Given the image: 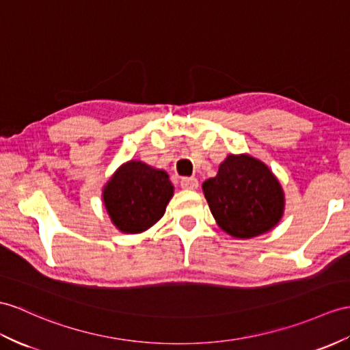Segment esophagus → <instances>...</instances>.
<instances>
[{"label":"esophagus","mask_w":350,"mask_h":350,"mask_svg":"<svg viewBox=\"0 0 350 350\" xmlns=\"http://www.w3.org/2000/svg\"><path fill=\"white\" fill-rule=\"evenodd\" d=\"M181 187L184 190H196L199 187V181L196 180V178L185 176L181 180Z\"/></svg>","instance_id":"obj_1"}]
</instances>
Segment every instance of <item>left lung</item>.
<instances>
[{
    "instance_id": "obj_1",
    "label": "left lung",
    "mask_w": 350,
    "mask_h": 350,
    "mask_svg": "<svg viewBox=\"0 0 350 350\" xmlns=\"http://www.w3.org/2000/svg\"><path fill=\"white\" fill-rule=\"evenodd\" d=\"M217 224L239 239L267 233L284 215L285 198L278 178L261 160L230 154L218 174L202 185Z\"/></svg>"
}]
</instances>
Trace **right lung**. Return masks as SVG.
<instances>
[{
  "mask_svg": "<svg viewBox=\"0 0 350 350\" xmlns=\"http://www.w3.org/2000/svg\"><path fill=\"white\" fill-rule=\"evenodd\" d=\"M174 185L169 175L139 160L122 165L104 187L102 200L113 224L123 233H141L163 217Z\"/></svg>",
  "mask_w": 350,
  "mask_h": 350,
  "instance_id": "add662e5",
  "label": "right lung"
}]
</instances>
